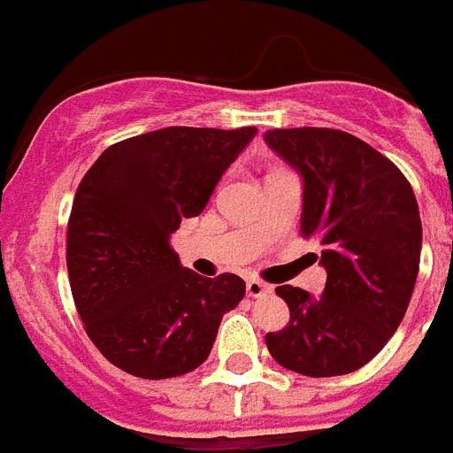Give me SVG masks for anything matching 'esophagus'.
Returning <instances> with one entry per match:
<instances>
[{"label":"esophagus","mask_w":453,"mask_h":453,"mask_svg":"<svg viewBox=\"0 0 453 453\" xmlns=\"http://www.w3.org/2000/svg\"><path fill=\"white\" fill-rule=\"evenodd\" d=\"M245 289H248V296H252V298H259V296H266V294H271V287L257 278H250L248 285H245Z\"/></svg>","instance_id":"esophagus-1"}]
</instances>
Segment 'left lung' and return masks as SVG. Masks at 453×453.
<instances>
[{"label": "left lung", "mask_w": 453, "mask_h": 453, "mask_svg": "<svg viewBox=\"0 0 453 453\" xmlns=\"http://www.w3.org/2000/svg\"><path fill=\"white\" fill-rule=\"evenodd\" d=\"M266 143L303 175L301 235L321 245V298L275 289L289 324L266 334L271 357L308 377L365 365L401 326L421 257V218L401 168L365 141L324 127L271 129Z\"/></svg>", "instance_id": "left-lung-1"}]
</instances>
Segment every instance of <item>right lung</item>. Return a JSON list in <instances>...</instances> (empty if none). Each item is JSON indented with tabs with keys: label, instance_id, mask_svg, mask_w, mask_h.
<instances>
[{
	"label": "right lung",
	"instance_id": "obj_1",
	"mask_svg": "<svg viewBox=\"0 0 453 453\" xmlns=\"http://www.w3.org/2000/svg\"><path fill=\"white\" fill-rule=\"evenodd\" d=\"M257 127H166L111 145L76 189L66 231L73 303L119 370L166 380L203 364L222 317L245 296L234 273L180 266L171 234L201 215Z\"/></svg>",
	"mask_w": 453,
	"mask_h": 453
}]
</instances>
